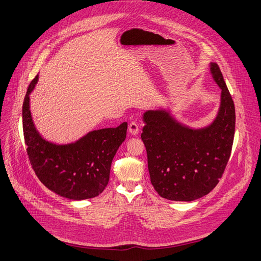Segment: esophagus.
<instances>
[{
  "mask_svg": "<svg viewBox=\"0 0 261 261\" xmlns=\"http://www.w3.org/2000/svg\"><path fill=\"white\" fill-rule=\"evenodd\" d=\"M128 130H129V132H130L132 135H137L138 132H139V127H138V125H137L136 123L132 122V123L129 124Z\"/></svg>",
  "mask_w": 261,
  "mask_h": 261,
  "instance_id": "obj_1",
  "label": "esophagus"
}]
</instances>
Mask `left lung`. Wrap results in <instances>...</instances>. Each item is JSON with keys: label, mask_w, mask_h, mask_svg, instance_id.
<instances>
[{"label": "left lung", "mask_w": 261, "mask_h": 261, "mask_svg": "<svg viewBox=\"0 0 261 261\" xmlns=\"http://www.w3.org/2000/svg\"><path fill=\"white\" fill-rule=\"evenodd\" d=\"M221 88L218 113L209 125L192 128L178 122L170 109L147 110L141 133L151 183L171 201L191 202L209 194L221 179L230 158L235 108L217 63H209Z\"/></svg>", "instance_id": "8db88e82"}]
</instances>
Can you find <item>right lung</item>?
<instances>
[{
	"mask_svg": "<svg viewBox=\"0 0 261 261\" xmlns=\"http://www.w3.org/2000/svg\"><path fill=\"white\" fill-rule=\"evenodd\" d=\"M37 81L38 75L22 104L23 137L36 176L50 191L69 200L99 196L108 184L111 162L126 138L128 124L89 131L68 144L46 140L37 131L30 110V93Z\"/></svg>",
	"mask_w": 261,
	"mask_h": 261,
	"instance_id": "add662e5",
	"label": "right lung"
}]
</instances>
